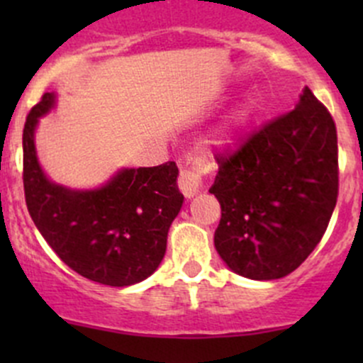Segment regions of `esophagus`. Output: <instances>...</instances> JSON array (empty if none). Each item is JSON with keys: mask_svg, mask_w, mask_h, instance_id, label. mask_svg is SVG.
<instances>
[{"mask_svg": "<svg viewBox=\"0 0 363 363\" xmlns=\"http://www.w3.org/2000/svg\"><path fill=\"white\" fill-rule=\"evenodd\" d=\"M205 170H207L205 161L196 160V161H189V163L182 164L181 172H179L177 186L186 199H193V196L202 189L203 186L202 177Z\"/></svg>", "mask_w": 363, "mask_h": 363, "instance_id": "esophagus-1", "label": "esophagus"}]
</instances>
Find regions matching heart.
Instances as JSON below:
<instances>
[{"label": "heart", "instance_id": "b5f03b06", "mask_svg": "<svg viewBox=\"0 0 363 363\" xmlns=\"http://www.w3.org/2000/svg\"><path fill=\"white\" fill-rule=\"evenodd\" d=\"M246 116H247V112H246V111L237 112L235 116H233L232 119L228 121V123H225V124H223L221 128H219L218 131H216V137H218L219 140H223V138H228L230 135H232L233 131H235L237 128L240 126V123H242V121L246 119Z\"/></svg>", "mask_w": 363, "mask_h": 363}]
</instances>
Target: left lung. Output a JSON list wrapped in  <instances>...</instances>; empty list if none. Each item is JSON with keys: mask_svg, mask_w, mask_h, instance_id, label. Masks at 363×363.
Segmentation results:
<instances>
[{"mask_svg": "<svg viewBox=\"0 0 363 363\" xmlns=\"http://www.w3.org/2000/svg\"><path fill=\"white\" fill-rule=\"evenodd\" d=\"M216 160L208 193L221 205L214 246L223 262L258 281L298 269L337 203V130L327 107L306 87L294 111Z\"/></svg>", "mask_w": 363, "mask_h": 363, "instance_id": "left-lung-1", "label": "left lung"}]
</instances>
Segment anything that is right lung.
Here are the masks:
<instances>
[{
	"mask_svg": "<svg viewBox=\"0 0 363 363\" xmlns=\"http://www.w3.org/2000/svg\"><path fill=\"white\" fill-rule=\"evenodd\" d=\"M45 93L26 117L24 196L36 228L72 270L108 286H130L151 276L167 251L172 221L184 196L177 164L124 168L105 186L75 191L54 184L36 158L38 117L54 107Z\"/></svg>",
	"mask_w": 363,
	"mask_h": 363,
	"instance_id": "obj_1",
	"label": "right lung"
}]
</instances>
